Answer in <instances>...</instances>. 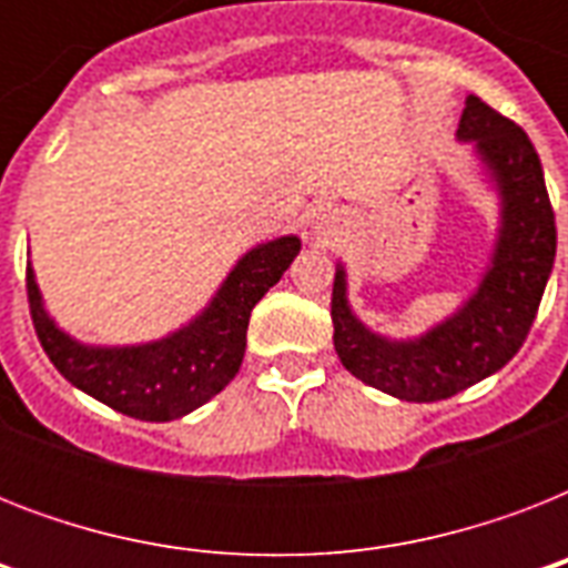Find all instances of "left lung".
<instances>
[{
	"instance_id": "left-lung-1",
	"label": "left lung",
	"mask_w": 568,
	"mask_h": 568,
	"mask_svg": "<svg viewBox=\"0 0 568 568\" xmlns=\"http://www.w3.org/2000/svg\"><path fill=\"white\" fill-rule=\"evenodd\" d=\"M457 135L475 141L504 196L501 239L475 297L454 318L415 342H386L354 318L342 267L329 303L333 345L347 372L386 395L415 404L454 397L519 354L557 253L555 209L528 132L471 93Z\"/></svg>"
}]
</instances>
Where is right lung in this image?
Wrapping results in <instances>:
<instances>
[{
	"label": "right lung",
	"mask_w": 568,
	"mask_h": 568,
	"mask_svg": "<svg viewBox=\"0 0 568 568\" xmlns=\"http://www.w3.org/2000/svg\"><path fill=\"white\" fill-rule=\"evenodd\" d=\"M301 253V239H276L250 250L212 306L171 338L141 347H84L64 336L40 306L26 267V294L40 347L73 386L141 422H173L203 406L241 368L250 312Z\"/></svg>",
	"instance_id": "add662e5"
}]
</instances>
